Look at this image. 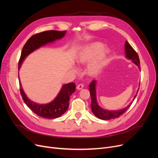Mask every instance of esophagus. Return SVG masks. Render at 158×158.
Wrapping results in <instances>:
<instances>
[{
	"label": "esophagus",
	"mask_w": 158,
	"mask_h": 158,
	"mask_svg": "<svg viewBox=\"0 0 158 158\" xmlns=\"http://www.w3.org/2000/svg\"><path fill=\"white\" fill-rule=\"evenodd\" d=\"M84 87V85L83 84H79L77 86V90H81L82 88H83Z\"/></svg>",
	"instance_id": "obj_1"
}]
</instances>
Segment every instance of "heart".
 <instances>
[{
  "mask_svg": "<svg viewBox=\"0 0 158 158\" xmlns=\"http://www.w3.org/2000/svg\"><path fill=\"white\" fill-rule=\"evenodd\" d=\"M101 47V45L99 43H92L88 45L78 58V63L83 64L90 62L98 53ZM105 56V53L103 51L101 52L96 58L89 64L88 67V72L89 74L95 75L101 70L103 66Z\"/></svg>",
  "mask_w": 158,
  "mask_h": 158,
  "instance_id": "obj_1",
  "label": "heart"
}]
</instances>
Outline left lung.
Masks as SVG:
<instances>
[{
    "label": "left lung",
    "mask_w": 158,
    "mask_h": 158,
    "mask_svg": "<svg viewBox=\"0 0 158 158\" xmlns=\"http://www.w3.org/2000/svg\"><path fill=\"white\" fill-rule=\"evenodd\" d=\"M125 53H126V57L129 59H131L133 61V63H134L137 66H138L139 69H141L140 61H139L138 55L134 50L133 48L131 46V45L127 42V41L125 42ZM95 82L96 81L94 80L92 81V83L90 84V86H89V88H90L89 90H90L91 99H92V102H91L92 111L96 117L98 118L99 119H103V120H110V119L119 118L120 115H121L123 114H124L129 108L130 105H132L133 101L130 102V103L125 108L120 110L108 111V110H106L102 109L98 105L97 100H96ZM137 94H136L134 99L135 98Z\"/></svg>",
    "instance_id": "1"
}]
</instances>
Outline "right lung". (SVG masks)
Here are the masks:
<instances>
[{"label": "right lung", "instance_id": "add662e5", "mask_svg": "<svg viewBox=\"0 0 158 158\" xmlns=\"http://www.w3.org/2000/svg\"><path fill=\"white\" fill-rule=\"evenodd\" d=\"M66 31H59L57 30H49L36 33L32 35L27 40L22 50L21 55H20L19 61V70L25 57L28 56L30 53L40 46L63 37ZM19 85L20 87V94H21L23 99L26 105L40 117L47 119L57 118L62 115L67 110L68 106H69L70 95L75 90V83H71L66 84L63 86L56 98L52 102L46 105H40L31 101L27 98L23 90L20 81Z\"/></svg>", "mask_w": 158, "mask_h": 158}]
</instances>
